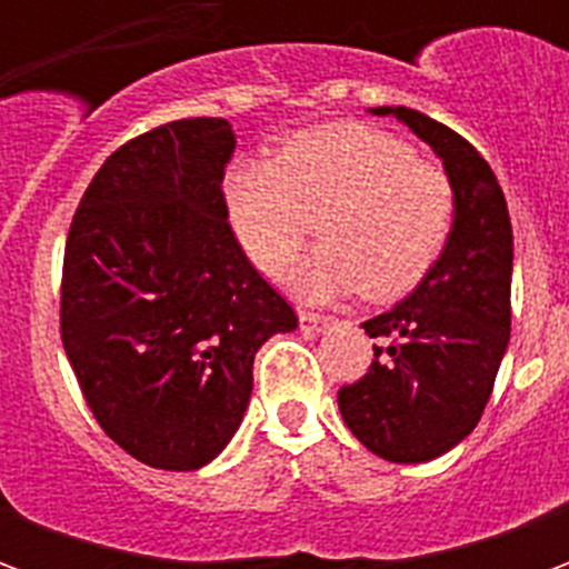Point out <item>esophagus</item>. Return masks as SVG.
<instances>
[{
  "instance_id": "obj_1",
  "label": "esophagus",
  "mask_w": 569,
  "mask_h": 569,
  "mask_svg": "<svg viewBox=\"0 0 569 569\" xmlns=\"http://www.w3.org/2000/svg\"><path fill=\"white\" fill-rule=\"evenodd\" d=\"M298 322H301V332H322L326 326H329V317H322V313H310V310H298Z\"/></svg>"
}]
</instances>
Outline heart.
<instances>
[{
  "instance_id": "heart-1",
  "label": "heart",
  "mask_w": 569,
  "mask_h": 569,
  "mask_svg": "<svg viewBox=\"0 0 569 569\" xmlns=\"http://www.w3.org/2000/svg\"><path fill=\"white\" fill-rule=\"evenodd\" d=\"M228 219L256 268L280 273L313 228L326 240L296 271L310 298H393L427 277L451 237L453 188L415 146L359 121L292 133L224 182Z\"/></svg>"
}]
</instances>
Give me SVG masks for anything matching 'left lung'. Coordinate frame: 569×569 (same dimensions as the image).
<instances>
[{
    "label": "left lung",
    "mask_w": 569,
    "mask_h": 569,
    "mask_svg": "<svg viewBox=\"0 0 569 569\" xmlns=\"http://www.w3.org/2000/svg\"><path fill=\"white\" fill-rule=\"evenodd\" d=\"M441 158L453 188L451 237L418 289L366 320L381 338L366 378L338 390L341 418L371 453L427 463L476 429L512 326V222L490 163L439 121L378 106Z\"/></svg>",
    "instance_id": "1"
}]
</instances>
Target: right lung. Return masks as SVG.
<instances>
[{"instance_id": "add662e5", "label": "right lung", "mask_w": 569, "mask_h": 569, "mask_svg": "<svg viewBox=\"0 0 569 569\" xmlns=\"http://www.w3.org/2000/svg\"><path fill=\"white\" fill-rule=\"evenodd\" d=\"M224 118H182L112 151L72 216L60 335L109 439L154 469L191 472L243 420L252 359L296 310L228 224Z\"/></svg>"}]
</instances>
